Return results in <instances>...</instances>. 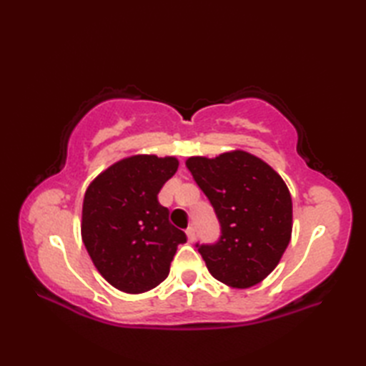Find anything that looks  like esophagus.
<instances>
[{"mask_svg":"<svg viewBox=\"0 0 366 366\" xmlns=\"http://www.w3.org/2000/svg\"><path fill=\"white\" fill-rule=\"evenodd\" d=\"M195 237H197V232H195V228H189L187 229V239H189V242L192 244V242H195Z\"/></svg>","mask_w":366,"mask_h":366,"instance_id":"esophagus-1","label":"esophagus"}]
</instances>
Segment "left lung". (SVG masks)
Masks as SVG:
<instances>
[{
    "label": "left lung",
    "instance_id": "obj_1",
    "mask_svg": "<svg viewBox=\"0 0 366 366\" xmlns=\"http://www.w3.org/2000/svg\"><path fill=\"white\" fill-rule=\"evenodd\" d=\"M219 217L222 237L201 245L211 275L236 290L261 283L274 270L292 234V199L277 171L256 155L234 149L185 160Z\"/></svg>",
    "mask_w": 366,
    "mask_h": 366
}]
</instances>
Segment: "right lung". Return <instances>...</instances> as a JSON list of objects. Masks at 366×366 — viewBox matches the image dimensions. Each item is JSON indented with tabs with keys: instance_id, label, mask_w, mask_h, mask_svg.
Here are the masks:
<instances>
[{
	"instance_id": "right-lung-1",
	"label": "right lung",
	"mask_w": 366,
	"mask_h": 366,
	"mask_svg": "<svg viewBox=\"0 0 366 366\" xmlns=\"http://www.w3.org/2000/svg\"><path fill=\"white\" fill-rule=\"evenodd\" d=\"M177 167L173 155L137 154L113 163L88 185L81 240L99 274L116 290H154L168 277L177 245L187 240L157 199Z\"/></svg>"
}]
</instances>
